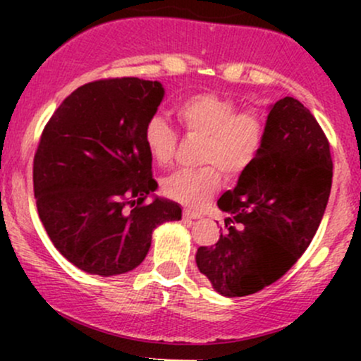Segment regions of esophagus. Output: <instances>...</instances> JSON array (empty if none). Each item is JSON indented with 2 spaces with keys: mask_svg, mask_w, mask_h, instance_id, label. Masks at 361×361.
<instances>
[{
  "mask_svg": "<svg viewBox=\"0 0 361 361\" xmlns=\"http://www.w3.org/2000/svg\"><path fill=\"white\" fill-rule=\"evenodd\" d=\"M183 217L190 219V221H193V219H200V214L193 212V210H190V209H185L183 210Z\"/></svg>",
  "mask_w": 361,
  "mask_h": 361,
  "instance_id": "34e87169",
  "label": "esophagus"
}]
</instances>
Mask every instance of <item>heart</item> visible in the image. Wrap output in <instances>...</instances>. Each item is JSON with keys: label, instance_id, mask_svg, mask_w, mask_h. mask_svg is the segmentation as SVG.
I'll list each match as a JSON object with an SVG mask.
<instances>
[{"label": "heart", "instance_id": "heart-1", "mask_svg": "<svg viewBox=\"0 0 361 361\" xmlns=\"http://www.w3.org/2000/svg\"><path fill=\"white\" fill-rule=\"evenodd\" d=\"M176 117L188 135L204 139L200 161L212 164L197 171L180 169L163 183L164 193L188 207H202L222 183L221 171L229 178L243 175L263 146L264 118L258 110H239L233 98L197 93L178 103ZM176 132L159 115L147 120L144 144L157 164H168L176 147ZM219 169L217 170L216 168Z\"/></svg>", "mask_w": 361, "mask_h": 361}]
</instances>
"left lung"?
I'll use <instances>...</instances> for the list:
<instances>
[{
  "instance_id": "left-lung-1",
  "label": "left lung",
  "mask_w": 361,
  "mask_h": 361,
  "mask_svg": "<svg viewBox=\"0 0 361 361\" xmlns=\"http://www.w3.org/2000/svg\"><path fill=\"white\" fill-rule=\"evenodd\" d=\"M268 110L263 146L217 202L227 231L195 256L224 297L251 295L283 276L307 250L329 200L333 161L317 120L292 97Z\"/></svg>"
}]
</instances>
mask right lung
Returning a JSON list of instances; mask_svg holds the SVG:
<instances>
[{
    "label": "right lung",
    "mask_w": 361,
    "mask_h": 361,
    "mask_svg": "<svg viewBox=\"0 0 361 361\" xmlns=\"http://www.w3.org/2000/svg\"><path fill=\"white\" fill-rule=\"evenodd\" d=\"M163 97L159 81H93L73 91L44 128L34 157L37 210L57 251L82 271L134 270L152 231L181 219L176 202L154 195L144 144Z\"/></svg>",
    "instance_id": "right-lung-1"
}]
</instances>
